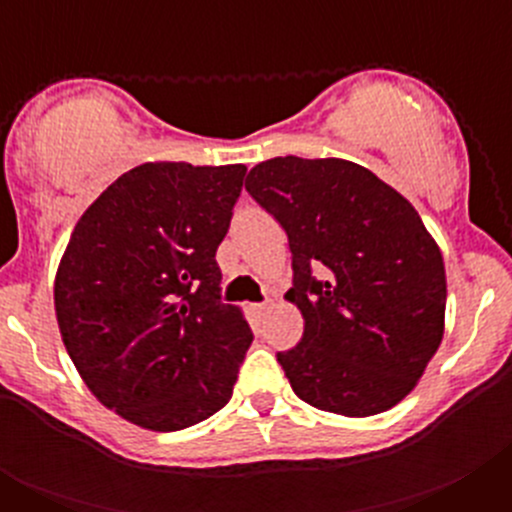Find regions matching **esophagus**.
I'll return each instance as SVG.
<instances>
[{"label":"esophagus","mask_w":512,"mask_h":512,"mask_svg":"<svg viewBox=\"0 0 512 512\" xmlns=\"http://www.w3.org/2000/svg\"><path fill=\"white\" fill-rule=\"evenodd\" d=\"M251 307H253V312H259V315H264V312H269L271 302L266 300V302H259V305H251Z\"/></svg>","instance_id":"34e87169"}]
</instances>
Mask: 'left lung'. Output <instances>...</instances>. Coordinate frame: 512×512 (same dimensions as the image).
Wrapping results in <instances>:
<instances>
[{
  "instance_id": "obj_1",
  "label": "left lung",
  "mask_w": 512,
  "mask_h": 512,
  "mask_svg": "<svg viewBox=\"0 0 512 512\" xmlns=\"http://www.w3.org/2000/svg\"><path fill=\"white\" fill-rule=\"evenodd\" d=\"M246 189L292 251L305 333L277 361L295 395L346 418L390 410L443 338L446 269L415 207L343 158H269Z\"/></svg>"
}]
</instances>
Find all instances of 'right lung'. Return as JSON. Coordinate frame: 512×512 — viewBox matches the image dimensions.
<instances>
[{
	"label": "right lung",
	"instance_id": "1",
	"mask_svg": "<svg viewBox=\"0 0 512 512\" xmlns=\"http://www.w3.org/2000/svg\"><path fill=\"white\" fill-rule=\"evenodd\" d=\"M246 166L140 164L99 194L58 264L63 346L104 408L182 431L225 408L253 341L220 302L217 246Z\"/></svg>",
	"mask_w": 512,
	"mask_h": 512
}]
</instances>
